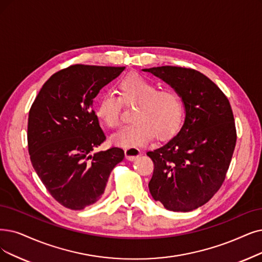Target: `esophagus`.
Here are the masks:
<instances>
[{
    "instance_id": "obj_1",
    "label": "esophagus",
    "mask_w": 262,
    "mask_h": 262,
    "mask_svg": "<svg viewBox=\"0 0 262 262\" xmlns=\"http://www.w3.org/2000/svg\"><path fill=\"white\" fill-rule=\"evenodd\" d=\"M141 150L139 148H125L124 149V155H125V158L130 161L133 160H137L139 157L141 156Z\"/></svg>"
}]
</instances>
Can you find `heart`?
Segmentation results:
<instances>
[{
	"label": "heart",
	"instance_id": "b5f03b06",
	"mask_svg": "<svg viewBox=\"0 0 262 262\" xmlns=\"http://www.w3.org/2000/svg\"><path fill=\"white\" fill-rule=\"evenodd\" d=\"M118 98L102 96L96 106L97 118L111 129L121 122V107L133 105V123L112 135L111 143L117 147L138 148L149 144L155 135L167 140L182 127L185 107L181 97L172 90H158L156 83L137 73L123 76L116 83Z\"/></svg>",
	"mask_w": 262,
	"mask_h": 262
}]
</instances>
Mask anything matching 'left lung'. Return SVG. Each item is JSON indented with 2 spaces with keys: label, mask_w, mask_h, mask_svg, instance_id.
<instances>
[{
  "label": "left lung",
  "mask_w": 262,
  "mask_h": 262,
  "mask_svg": "<svg viewBox=\"0 0 262 262\" xmlns=\"http://www.w3.org/2000/svg\"><path fill=\"white\" fill-rule=\"evenodd\" d=\"M165 81L184 103L182 129L162 147L148 151L154 200L173 212L202 206L222 187L236 143L229 100L202 73L180 67L144 69Z\"/></svg>",
  "instance_id": "obj_1"
}]
</instances>
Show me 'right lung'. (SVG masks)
Segmentation results:
<instances>
[{
	"label": "right lung",
	"mask_w": 262,
	"mask_h": 262,
	"mask_svg": "<svg viewBox=\"0 0 262 262\" xmlns=\"http://www.w3.org/2000/svg\"><path fill=\"white\" fill-rule=\"evenodd\" d=\"M124 67L75 64L55 73L29 112L28 148L41 183L61 205L82 210L105 190L121 148L95 149L105 141L93 99Z\"/></svg>",
	"instance_id": "right-lung-1"
}]
</instances>
